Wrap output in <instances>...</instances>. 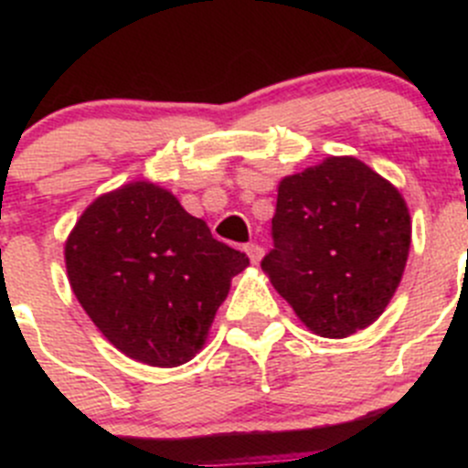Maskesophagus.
<instances>
[{"mask_svg": "<svg viewBox=\"0 0 468 468\" xmlns=\"http://www.w3.org/2000/svg\"><path fill=\"white\" fill-rule=\"evenodd\" d=\"M244 251H247V256L251 258V262H253V264L261 262V261H262V256H264V251H262L261 244H247V247H244Z\"/></svg>", "mask_w": 468, "mask_h": 468, "instance_id": "esophagus-1", "label": "esophagus"}]
</instances>
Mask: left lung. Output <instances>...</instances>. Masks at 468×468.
<instances>
[{"mask_svg":"<svg viewBox=\"0 0 468 468\" xmlns=\"http://www.w3.org/2000/svg\"><path fill=\"white\" fill-rule=\"evenodd\" d=\"M271 238L261 262L271 285L313 333L342 339L385 313L412 224L389 181L353 155H330L282 178Z\"/></svg>","mask_w":468,"mask_h":468,"instance_id":"1","label":"left lung"}]
</instances>
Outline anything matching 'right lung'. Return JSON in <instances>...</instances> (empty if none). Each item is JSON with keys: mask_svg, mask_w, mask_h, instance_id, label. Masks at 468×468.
Listing matches in <instances>:
<instances>
[{"mask_svg": "<svg viewBox=\"0 0 468 468\" xmlns=\"http://www.w3.org/2000/svg\"><path fill=\"white\" fill-rule=\"evenodd\" d=\"M249 258L146 181L94 199L65 242L72 292L103 337L151 367L190 362Z\"/></svg>", "mask_w": 468, "mask_h": 468, "instance_id": "add662e5", "label": "right lung"}]
</instances>
